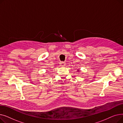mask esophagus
Segmentation results:
<instances>
[{"label":"esophagus","mask_w":123,"mask_h":123,"mask_svg":"<svg viewBox=\"0 0 123 123\" xmlns=\"http://www.w3.org/2000/svg\"><path fill=\"white\" fill-rule=\"evenodd\" d=\"M65 65V62H62L60 63V66H64Z\"/></svg>","instance_id":"esophagus-1"}]
</instances>
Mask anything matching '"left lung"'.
<instances>
[{
  "mask_svg": "<svg viewBox=\"0 0 123 123\" xmlns=\"http://www.w3.org/2000/svg\"><path fill=\"white\" fill-rule=\"evenodd\" d=\"M77 71H79H79H80L79 70H78H78H77Z\"/></svg>",
  "mask_w": 123,
  "mask_h": 123,
  "instance_id": "obj_1",
  "label": "left lung"
}]
</instances>
